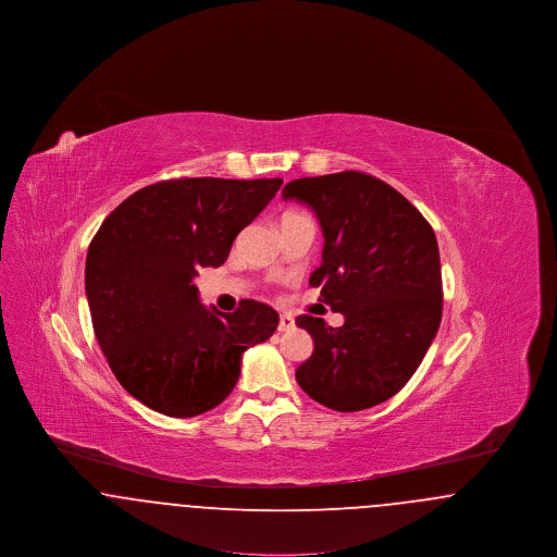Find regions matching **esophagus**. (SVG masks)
Returning a JSON list of instances; mask_svg holds the SVG:
<instances>
[{"label":"esophagus","instance_id":"obj_1","mask_svg":"<svg viewBox=\"0 0 557 557\" xmlns=\"http://www.w3.org/2000/svg\"><path fill=\"white\" fill-rule=\"evenodd\" d=\"M294 327V319L290 315H280V323H277V330L280 332H290Z\"/></svg>","mask_w":557,"mask_h":557}]
</instances>
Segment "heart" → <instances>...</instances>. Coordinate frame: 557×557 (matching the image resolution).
<instances>
[{"mask_svg":"<svg viewBox=\"0 0 557 557\" xmlns=\"http://www.w3.org/2000/svg\"><path fill=\"white\" fill-rule=\"evenodd\" d=\"M296 216H302V212L286 211L280 216V223H282V221H288V219H296Z\"/></svg>","mask_w":557,"mask_h":557,"instance_id":"heart-1","label":"heart"}]
</instances>
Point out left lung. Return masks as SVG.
Segmentation results:
<instances>
[{
	"mask_svg": "<svg viewBox=\"0 0 557 557\" xmlns=\"http://www.w3.org/2000/svg\"><path fill=\"white\" fill-rule=\"evenodd\" d=\"M282 196L315 212L323 252L309 284L345 315L341 327L311 315L296 319L315 345L296 382L334 411H361L395 397L441 325L434 230L395 187L359 171L294 180Z\"/></svg>",
	"mask_w": 557,
	"mask_h": 557,
	"instance_id": "1",
	"label": "left lung"
}]
</instances>
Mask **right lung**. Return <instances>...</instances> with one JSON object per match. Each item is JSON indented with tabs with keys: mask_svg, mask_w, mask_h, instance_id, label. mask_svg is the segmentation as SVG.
<instances>
[{
	"mask_svg": "<svg viewBox=\"0 0 557 557\" xmlns=\"http://www.w3.org/2000/svg\"><path fill=\"white\" fill-rule=\"evenodd\" d=\"M282 180L184 177L141 187L108 214L85 261L96 338L121 386L169 418H194L234 391L246 348L273 336L280 315L242 300L207 309L194 277L227 261Z\"/></svg>",
	"mask_w": 557,
	"mask_h": 557,
	"instance_id": "right-lung-1",
	"label": "right lung"
}]
</instances>
